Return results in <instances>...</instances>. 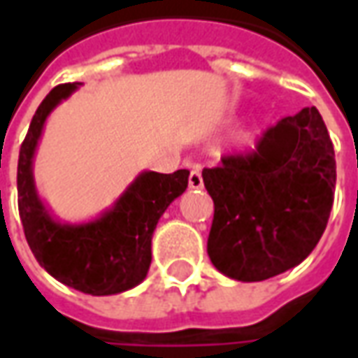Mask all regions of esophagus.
<instances>
[{"instance_id":"1","label":"esophagus","mask_w":358,"mask_h":358,"mask_svg":"<svg viewBox=\"0 0 358 358\" xmlns=\"http://www.w3.org/2000/svg\"><path fill=\"white\" fill-rule=\"evenodd\" d=\"M187 182H189V187H192V189H199V187H203L201 172L197 171V169L189 172V178H187Z\"/></svg>"}]
</instances>
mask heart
<instances>
[{
    "instance_id": "b5f03b06",
    "label": "heart",
    "mask_w": 358,
    "mask_h": 358,
    "mask_svg": "<svg viewBox=\"0 0 358 358\" xmlns=\"http://www.w3.org/2000/svg\"><path fill=\"white\" fill-rule=\"evenodd\" d=\"M249 136H251V132H248V134H245V138H249Z\"/></svg>"
}]
</instances>
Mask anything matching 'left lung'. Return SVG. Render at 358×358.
Listing matches in <instances>:
<instances>
[{
  "label": "left lung",
  "instance_id": "8db88e82",
  "mask_svg": "<svg viewBox=\"0 0 358 358\" xmlns=\"http://www.w3.org/2000/svg\"><path fill=\"white\" fill-rule=\"evenodd\" d=\"M215 201L207 253L224 276L263 282L303 263L322 238L336 189V153L316 107L285 117L255 153L203 169Z\"/></svg>",
  "mask_w": 358,
  "mask_h": 358
}]
</instances>
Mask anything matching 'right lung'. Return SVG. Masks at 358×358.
<instances>
[{"label": "right lung", "mask_w": 358, "mask_h": 358, "mask_svg": "<svg viewBox=\"0 0 358 358\" xmlns=\"http://www.w3.org/2000/svg\"><path fill=\"white\" fill-rule=\"evenodd\" d=\"M80 86L73 82L53 88L32 117L19 153V213L36 261L51 276L82 293L117 295L148 276L157 222L186 192L189 171H141L101 215L84 222L59 220L38 194L34 155L48 117Z\"/></svg>", "instance_id": "right-lung-1"}]
</instances>
